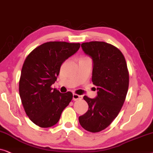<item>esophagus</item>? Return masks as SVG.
Wrapping results in <instances>:
<instances>
[{
    "label": "esophagus",
    "instance_id": "34e87169",
    "mask_svg": "<svg viewBox=\"0 0 153 153\" xmlns=\"http://www.w3.org/2000/svg\"><path fill=\"white\" fill-rule=\"evenodd\" d=\"M80 99H82V96L76 94H73V101L80 100Z\"/></svg>",
    "mask_w": 153,
    "mask_h": 153
}]
</instances>
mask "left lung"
<instances>
[{
    "label": "left lung",
    "instance_id": "1",
    "mask_svg": "<svg viewBox=\"0 0 153 153\" xmlns=\"http://www.w3.org/2000/svg\"><path fill=\"white\" fill-rule=\"evenodd\" d=\"M81 47L93 61L91 80L97 96L83 97L89 109L79 117V123L85 130L96 133L108 127L120 111L129 87V72L125 56L115 46L91 41Z\"/></svg>",
    "mask_w": 153,
    "mask_h": 153
}]
</instances>
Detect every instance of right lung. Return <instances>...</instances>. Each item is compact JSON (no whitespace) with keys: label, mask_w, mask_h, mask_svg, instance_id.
I'll use <instances>...</instances> for the list:
<instances>
[{"label":"right lung","mask_w":153,"mask_h":153,"mask_svg":"<svg viewBox=\"0 0 153 153\" xmlns=\"http://www.w3.org/2000/svg\"><path fill=\"white\" fill-rule=\"evenodd\" d=\"M80 43L48 42L34 49L26 58L19 91L29 119L42 128L52 127L73 99L71 91L62 94L51 86L56 80L62 64L79 50Z\"/></svg>","instance_id":"add662e5"}]
</instances>
